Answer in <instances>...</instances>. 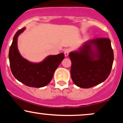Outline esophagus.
<instances>
[{"label":"esophagus","instance_id":"obj_1","mask_svg":"<svg viewBox=\"0 0 123 123\" xmlns=\"http://www.w3.org/2000/svg\"><path fill=\"white\" fill-rule=\"evenodd\" d=\"M70 49H66L65 50H64V54H65V57H67L69 53H70Z\"/></svg>","mask_w":123,"mask_h":123}]
</instances>
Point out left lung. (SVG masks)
<instances>
[{
    "instance_id": "1",
    "label": "left lung",
    "mask_w": 123,
    "mask_h": 123,
    "mask_svg": "<svg viewBox=\"0 0 123 123\" xmlns=\"http://www.w3.org/2000/svg\"><path fill=\"white\" fill-rule=\"evenodd\" d=\"M72 62L70 74L73 83L88 88L102 83L112 68L113 51L108 38H96L86 42L78 51L69 54Z\"/></svg>"
}]
</instances>
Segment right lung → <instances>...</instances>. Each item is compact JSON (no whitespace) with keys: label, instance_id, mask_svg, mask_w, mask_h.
I'll use <instances>...</instances> for the list:
<instances>
[{"label":"right lung","instance_id":"add662e5","mask_svg":"<svg viewBox=\"0 0 123 123\" xmlns=\"http://www.w3.org/2000/svg\"><path fill=\"white\" fill-rule=\"evenodd\" d=\"M18 30L10 47L8 58L12 72L15 78L25 85L40 88L47 85L53 79L55 70L64 59L63 53L49 55L40 63H32L21 55L17 48L18 36L25 30Z\"/></svg>","mask_w":123,"mask_h":123}]
</instances>
